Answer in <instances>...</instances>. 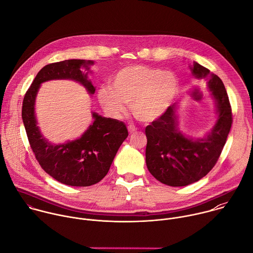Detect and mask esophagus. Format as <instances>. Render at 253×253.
<instances>
[{
    "label": "esophagus",
    "mask_w": 253,
    "mask_h": 253,
    "mask_svg": "<svg viewBox=\"0 0 253 253\" xmlns=\"http://www.w3.org/2000/svg\"><path fill=\"white\" fill-rule=\"evenodd\" d=\"M128 131H129L130 134H133V133H135L137 131V128L134 125H129L128 126Z\"/></svg>",
    "instance_id": "1"
}]
</instances>
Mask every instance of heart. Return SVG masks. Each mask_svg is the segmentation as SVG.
I'll use <instances>...</instances> for the list:
<instances>
[{"mask_svg":"<svg viewBox=\"0 0 253 253\" xmlns=\"http://www.w3.org/2000/svg\"><path fill=\"white\" fill-rule=\"evenodd\" d=\"M110 85H101L97 98L103 109L114 117L125 112V103L130 102L134 117L142 122H151L165 113L178 90L176 76L143 65H133L119 70Z\"/></svg>","mask_w":253,"mask_h":253,"instance_id":"b5f03b06","label":"heart"}]
</instances>
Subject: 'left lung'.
<instances>
[{"mask_svg": "<svg viewBox=\"0 0 253 253\" xmlns=\"http://www.w3.org/2000/svg\"><path fill=\"white\" fill-rule=\"evenodd\" d=\"M198 79L210 77L208 86L216 100L218 120L204 139L186 138L177 130L175 105L146 127V164L164 184L178 187L204 177L217 164L233 124L232 107L222 80L198 63L191 68Z\"/></svg>", "mask_w": 253, "mask_h": 253, "instance_id": "left-lung-1", "label": "left lung"}]
</instances>
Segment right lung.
Here are the masks:
<instances>
[{"label":"right lung","mask_w":253,"mask_h":253,"mask_svg":"<svg viewBox=\"0 0 253 253\" xmlns=\"http://www.w3.org/2000/svg\"><path fill=\"white\" fill-rule=\"evenodd\" d=\"M92 61L72 59L44 66L24 94L21 117L28 142L42 169L57 181L70 186H90L108 172L113 159L128 136L126 125L119 120L92 114V125L80 138L67 144L51 145L44 140L36 126L35 96L40 84L49 80L69 79L80 82L89 93L94 86L81 71Z\"/></svg>","instance_id":"add662e5"}]
</instances>
